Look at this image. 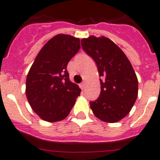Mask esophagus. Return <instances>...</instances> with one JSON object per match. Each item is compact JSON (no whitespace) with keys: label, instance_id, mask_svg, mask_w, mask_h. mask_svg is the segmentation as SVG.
<instances>
[{"label":"esophagus","instance_id":"esophagus-1","mask_svg":"<svg viewBox=\"0 0 160 160\" xmlns=\"http://www.w3.org/2000/svg\"><path fill=\"white\" fill-rule=\"evenodd\" d=\"M79 87H80V88H81L82 90H84L85 87H86V84H85V82H82L81 84L79 85Z\"/></svg>","mask_w":160,"mask_h":160}]
</instances>
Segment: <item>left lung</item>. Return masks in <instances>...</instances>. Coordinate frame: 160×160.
<instances>
[{
	"instance_id": "8db88e82",
	"label": "left lung",
	"mask_w": 160,
	"mask_h": 160,
	"mask_svg": "<svg viewBox=\"0 0 160 160\" xmlns=\"http://www.w3.org/2000/svg\"><path fill=\"white\" fill-rule=\"evenodd\" d=\"M84 51L95 61L99 73L101 93L90 102L94 114L106 122H117L131 111L138 96V78L122 49L104 36L81 40Z\"/></svg>"
}]
</instances>
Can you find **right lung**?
Instances as JSON below:
<instances>
[{
  "label": "right lung",
  "mask_w": 160,
  "mask_h": 160,
  "mask_svg": "<svg viewBox=\"0 0 160 160\" xmlns=\"http://www.w3.org/2000/svg\"><path fill=\"white\" fill-rule=\"evenodd\" d=\"M80 49L79 38L58 34L37 55L26 78L25 94L32 111L44 121L69 115L81 89L69 78L67 65Z\"/></svg>",
  "instance_id": "obj_1"
}]
</instances>
